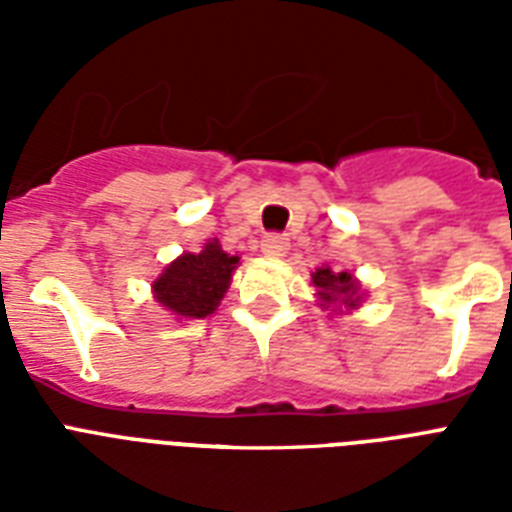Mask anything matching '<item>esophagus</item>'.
Returning a JSON list of instances; mask_svg holds the SVG:
<instances>
[{"mask_svg":"<svg viewBox=\"0 0 512 512\" xmlns=\"http://www.w3.org/2000/svg\"><path fill=\"white\" fill-rule=\"evenodd\" d=\"M260 249H263V255L268 257H284L289 249V239L287 236H281V233H271V236H265Z\"/></svg>","mask_w":512,"mask_h":512,"instance_id":"esophagus-1","label":"esophagus"}]
</instances>
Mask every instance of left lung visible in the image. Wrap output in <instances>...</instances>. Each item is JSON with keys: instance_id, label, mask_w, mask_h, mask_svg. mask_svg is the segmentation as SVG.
<instances>
[{"instance_id": "1", "label": "left lung", "mask_w": 512, "mask_h": 512, "mask_svg": "<svg viewBox=\"0 0 512 512\" xmlns=\"http://www.w3.org/2000/svg\"><path fill=\"white\" fill-rule=\"evenodd\" d=\"M311 284L316 287V300H319L316 305L332 313L358 311L366 297V292L361 289V281L353 273H337L329 265H321L311 273Z\"/></svg>"}]
</instances>
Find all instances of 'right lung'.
Masks as SVG:
<instances>
[{"instance_id":"1","label":"right lung","mask_w":512,"mask_h":512,"mask_svg":"<svg viewBox=\"0 0 512 512\" xmlns=\"http://www.w3.org/2000/svg\"><path fill=\"white\" fill-rule=\"evenodd\" d=\"M239 255H228L209 239L199 252H183L151 284V295L175 319H207L231 287Z\"/></svg>"}]
</instances>
